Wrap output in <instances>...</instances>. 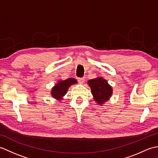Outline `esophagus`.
<instances>
[{"mask_svg":"<svg viewBox=\"0 0 158 158\" xmlns=\"http://www.w3.org/2000/svg\"><path fill=\"white\" fill-rule=\"evenodd\" d=\"M78 81L79 83H81V84H83V83L85 81V78L84 77H82V78H79L78 79Z\"/></svg>","mask_w":158,"mask_h":158,"instance_id":"34e87169","label":"esophagus"}]
</instances>
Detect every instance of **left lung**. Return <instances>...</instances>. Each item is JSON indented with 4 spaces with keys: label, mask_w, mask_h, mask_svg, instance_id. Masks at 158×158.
Listing matches in <instances>:
<instances>
[{
    "label": "left lung",
    "mask_w": 158,
    "mask_h": 158,
    "mask_svg": "<svg viewBox=\"0 0 158 158\" xmlns=\"http://www.w3.org/2000/svg\"><path fill=\"white\" fill-rule=\"evenodd\" d=\"M88 83L91 89L94 100L98 105H103L108 101L113 94V89L106 80L102 77H98L89 80Z\"/></svg>",
    "instance_id": "1"
}]
</instances>
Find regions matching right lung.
Listing matches in <instances>:
<instances>
[{"instance_id": "obj_1", "label": "right lung", "mask_w": 158, "mask_h": 158, "mask_svg": "<svg viewBox=\"0 0 158 158\" xmlns=\"http://www.w3.org/2000/svg\"><path fill=\"white\" fill-rule=\"evenodd\" d=\"M77 83V80L74 78H69L64 81L60 80L58 83H56L52 89L51 94L52 97L58 100H62L63 96L66 94L69 87Z\"/></svg>"}]
</instances>
